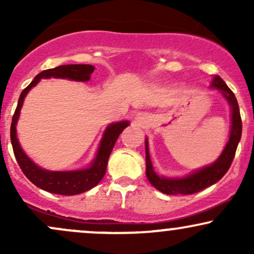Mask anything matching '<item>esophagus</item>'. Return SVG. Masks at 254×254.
<instances>
[{
	"mask_svg": "<svg viewBox=\"0 0 254 254\" xmlns=\"http://www.w3.org/2000/svg\"><path fill=\"white\" fill-rule=\"evenodd\" d=\"M144 119H145V117H143V116H137V117L135 118V121H136L137 124L141 125V124L144 123Z\"/></svg>",
	"mask_w": 254,
	"mask_h": 254,
	"instance_id": "34e87169",
	"label": "esophagus"
}]
</instances>
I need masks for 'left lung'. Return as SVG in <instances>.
Wrapping results in <instances>:
<instances>
[{
  "label": "left lung",
  "mask_w": 254,
  "mask_h": 254,
  "mask_svg": "<svg viewBox=\"0 0 254 254\" xmlns=\"http://www.w3.org/2000/svg\"><path fill=\"white\" fill-rule=\"evenodd\" d=\"M211 88L217 89L221 95L226 99L230 106V132L229 139L226 147L217 157L215 162L199 170L193 171L189 176L182 178H171L165 176H159L154 171L149 155V145L148 138H145V174L148 180L156 190L166 194H192L209 188V186L216 184L222 178L232 165L233 159L235 156L238 144L241 138V131H243V123H241L240 110L235 98L234 93L228 88L224 81L218 75L214 76L210 84Z\"/></svg>",
  "instance_id": "obj_1"
}]
</instances>
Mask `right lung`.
<instances>
[{
	"label": "right lung",
	"instance_id": "right-lung-1",
	"mask_svg": "<svg viewBox=\"0 0 254 254\" xmlns=\"http://www.w3.org/2000/svg\"><path fill=\"white\" fill-rule=\"evenodd\" d=\"M94 66L89 64H66V65L56 66L54 69H48L38 74L20 95L10 125L11 145H13L14 155H15L17 164L25 176L42 190L51 192V193L63 194V196H74V194L82 193L97 186L106 173L107 162H109L110 154L115 147L116 141L125 127L130 125L127 121L110 124L104 131L95 157L87 168L75 171H49L34 164L30 157L26 155L17 139L16 124L27 93L42 78H66V80L78 81V82H87L89 81L90 75L94 71Z\"/></svg>",
	"mask_w": 254,
	"mask_h": 254
}]
</instances>
